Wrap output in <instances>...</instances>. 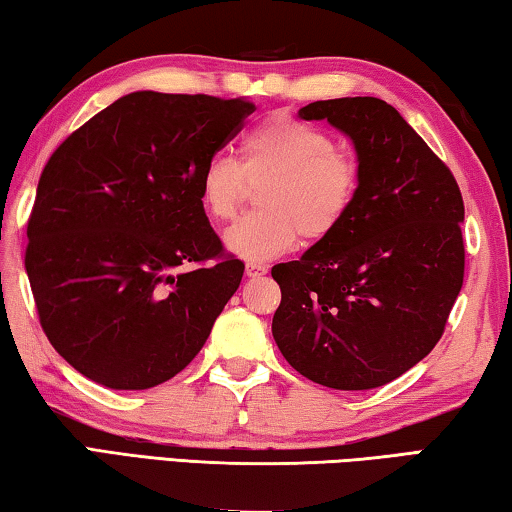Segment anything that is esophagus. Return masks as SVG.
Segmentation results:
<instances>
[{
	"label": "esophagus",
	"instance_id": "34e87169",
	"mask_svg": "<svg viewBox=\"0 0 512 512\" xmlns=\"http://www.w3.org/2000/svg\"><path fill=\"white\" fill-rule=\"evenodd\" d=\"M266 273H268V266H264V264H257V262L246 264V275L248 277H259V275H266Z\"/></svg>",
	"mask_w": 512,
	"mask_h": 512
}]
</instances>
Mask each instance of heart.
<instances>
[{
	"label": "heart",
	"instance_id": "1",
	"mask_svg": "<svg viewBox=\"0 0 512 512\" xmlns=\"http://www.w3.org/2000/svg\"><path fill=\"white\" fill-rule=\"evenodd\" d=\"M250 183H266L257 194L262 212L248 214L223 235L228 253L250 262L280 257L298 244L332 237L352 210L359 167L336 151L332 135L289 115L264 119L241 142V160L212 155L198 176L205 214L214 221L235 216Z\"/></svg>",
	"mask_w": 512,
	"mask_h": 512
}]
</instances>
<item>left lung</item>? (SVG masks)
Returning a JSON list of instances; mask_svg holds the SVG:
<instances>
[{
  "mask_svg": "<svg viewBox=\"0 0 512 512\" xmlns=\"http://www.w3.org/2000/svg\"><path fill=\"white\" fill-rule=\"evenodd\" d=\"M350 137L352 210L332 237L273 266V339L302 377L368 391L404 375L443 336L463 287L465 207L456 180L386 101L343 97L298 110Z\"/></svg>",
  "mask_w": 512,
  "mask_h": 512,
  "instance_id": "1",
  "label": "left lung"
}]
</instances>
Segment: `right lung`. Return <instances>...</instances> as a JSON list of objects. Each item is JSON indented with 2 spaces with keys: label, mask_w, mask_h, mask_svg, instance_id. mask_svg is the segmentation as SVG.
Segmentation results:
<instances>
[{
  "label": "right lung",
  "mask_w": 512,
  "mask_h": 512,
  "mask_svg": "<svg viewBox=\"0 0 512 512\" xmlns=\"http://www.w3.org/2000/svg\"><path fill=\"white\" fill-rule=\"evenodd\" d=\"M253 108L131 92L49 158L24 266L49 343L81 375L144 391L201 352L244 264L221 255L198 176Z\"/></svg>",
  "instance_id": "1"
}]
</instances>
